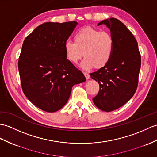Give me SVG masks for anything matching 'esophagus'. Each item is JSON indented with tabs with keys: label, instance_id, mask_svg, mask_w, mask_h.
<instances>
[{
	"label": "esophagus",
	"instance_id": "obj_1",
	"mask_svg": "<svg viewBox=\"0 0 157 157\" xmlns=\"http://www.w3.org/2000/svg\"><path fill=\"white\" fill-rule=\"evenodd\" d=\"M83 74H84L85 77H86V78L87 79H88L90 78V75H89L88 73H87V72H83Z\"/></svg>",
	"mask_w": 157,
	"mask_h": 157
}]
</instances>
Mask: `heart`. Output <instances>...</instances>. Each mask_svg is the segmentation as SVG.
Returning a JSON list of instances; mask_svg holds the SVG:
<instances>
[{"instance_id":"b5f03b06","label":"heart","mask_w":157,"mask_h":157,"mask_svg":"<svg viewBox=\"0 0 157 157\" xmlns=\"http://www.w3.org/2000/svg\"><path fill=\"white\" fill-rule=\"evenodd\" d=\"M114 41L110 33L91 27L79 29L74 35V42L66 41L64 50L67 59L77 63L83 57L81 63L83 70L92 67L100 69L110 61L114 53Z\"/></svg>"}]
</instances>
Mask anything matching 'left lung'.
<instances>
[{
    "label": "left lung",
    "mask_w": 157,
    "mask_h": 157,
    "mask_svg": "<svg viewBox=\"0 0 157 157\" xmlns=\"http://www.w3.org/2000/svg\"><path fill=\"white\" fill-rule=\"evenodd\" d=\"M102 24L110 29L114 38V53L105 66L90 74L100 85L92 100L100 110L111 112L128 102L135 93L141 57L136 40L121 21L110 18L98 25Z\"/></svg>",
    "instance_id": "obj_1"
}]
</instances>
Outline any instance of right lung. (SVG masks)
Returning <instances> with one entry per match:
<instances>
[{
  "instance_id": "obj_1",
  "label": "right lung",
  "mask_w": 157,
  "mask_h": 157,
  "mask_svg": "<svg viewBox=\"0 0 157 157\" xmlns=\"http://www.w3.org/2000/svg\"><path fill=\"white\" fill-rule=\"evenodd\" d=\"M78 24L43 23L24 40L18 61L22 90L43 111L60 110L67 103L72 87L86 80L67 59L64 50L65 42Z\"/></svg>"
}]
</instances>
